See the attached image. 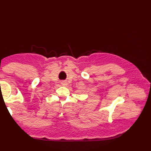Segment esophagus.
Segmentation results:
<instances>
[{"mask_svg":"<svg viewBox=\"0 0 151 151\" xmlns=\"http://www.w3.org/2000/svg\"><path fill=\"white\" fill-rule=\"evenodd\" d=\"M62 84L64 85V86H65V85H67V82H66L65 81H63V82H62Z\"/></svg>","mask_w":151,"mask_h":151,"instance_id":"esophagus-1","label":"esophagus"}]
</instances>
